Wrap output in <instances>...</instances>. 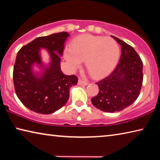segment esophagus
I'll list each match as a JSON object with an SVG mask.
<instances>
[{"instance_id": "obj_1", "label": "esophagus", "mask_w": 160, "mask_h": 160, "mask_svg": "<svg viewBox=\"0 0 160 160\" xmlns=\"http://www.w3.org/2000/svg\"><path fill=\"white\" fill-rule=\"evenodd\" d=\"M78 85H88V82H86L85 80H83L82 79L78 80Z\"/></svg>"}]
</instances>
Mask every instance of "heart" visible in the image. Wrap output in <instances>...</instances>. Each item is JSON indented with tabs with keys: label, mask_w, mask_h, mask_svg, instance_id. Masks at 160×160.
<instances>
[{
	"label": "heart",
	"mask_w": 160,
	"mask_h": 160,
	"mask_svg": "<svg viewBox=\"0 0 160 160\" xmlns=\"http://www.w3.org/2000/svg\"><path fill=\"white\" fill-rule=\"evenodd\" d=\"M120 48L114 39L110 37L83 34L72 40L70 48L65 50L64 57L72 68L85 61V68L94 78H101L115 67Z\"/></svg>",
	"instance_id": "b5f03b06"
}]
</instances>
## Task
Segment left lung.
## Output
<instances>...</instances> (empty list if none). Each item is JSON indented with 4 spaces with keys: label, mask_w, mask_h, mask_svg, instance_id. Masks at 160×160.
Returning <instances> with one entry per match:
<instances>
[{
    "label": "left lung",
    "mask_w": 160,
    "mask_h": 160,
    "mask_svg": "<svg viewBox=\"0 0 160 160\" xmlns=\"http://www.w3.org/2000/svg\"><path fill=\"white\" fill-rule=\"evenodd\" d=\"M121 46L118 63L112 73L96 84L99 93L92 98L94 107L113 113L126 109L137 99L143 80L142 61L131 46L112 36Z\"/></svg>",
    "instance_id": "8db88e82"
}]
</instances>
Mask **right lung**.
I'll list each match as a JSON object with an SVG mask.
<instances>
[{"mask_svg":"<svg viewBox=\"0 0 160 160\" xmlns=\"http://www.w3.org/2000/svg\"><path fill=\"white\" fill-rule=\"evenodd\" d=\"M69 34L66 32L36 38L18 51L13 68L15 93L20 102L33 112L50 114L60 109L69 98V90L77 85L78 78L62 72L60 63L64 43ZM40 48H46L51 57L50 63L44 67L41 61ZM39 64L42 72L33 73L32 67Z\"/></svg>","mask_w":160,"mask_h":160,"instance_id":"obj_1","label":"right lung"}]
</instances>
